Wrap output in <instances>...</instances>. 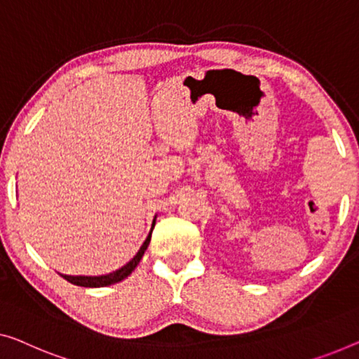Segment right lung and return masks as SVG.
Returning a JSON list of instances; mask_svg holds the SVG:
<instances>
[{
  "label": "right lung",
  "mask_w": 359,
  "mask_h": 359,
  "mask_svg": "<svg viewBox=\"0 0 359 359\" xmlns=\"http://www.w3.org/2000/svg\"><path fill=\"white\" fill-rule=\"evenodd\" d=\"M154 224H156V216L153 219V224H151V231H149L148 237L143 245L140 247V250L137 251V255L133 256V258L128 261L127 264H124L122 267H119L117 271H112L109 274H104V276H67V274H61L60 276L64 277L67 282L74 283V285H79V287H90V288H96V287H108L112 285V283H117L121 280H124L126 277H128L132 274V271L135 269L137 264L140 263L142 256L145 255V251L149 245V240H151V232L154 229Z\"/></svg>",
  "instance_id": "add662e5"
}]
</instances>
